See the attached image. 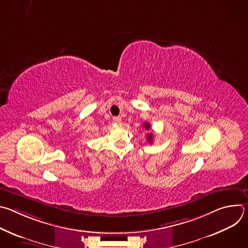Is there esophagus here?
I'll use <instances>...</instances> for the list:
<instances>
[{
  "mask_svg": "<svg viewBox=\"0 0 248 248\" xmlns=\"http://www.w3.org/2000/svg\"><path fill=\"white\" fill-rule=\"evenodd\" d=\"M113 122H114L115 124H121L122 119H121L120 117H115V118H113Z\"/></svg>",
  "mask_w": 248,
  "mask_h": 248,
  "instance_id": "1",
  "label": "esophagus"
}]
</instances>
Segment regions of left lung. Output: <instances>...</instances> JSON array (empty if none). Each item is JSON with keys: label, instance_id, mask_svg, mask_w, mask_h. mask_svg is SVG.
<instances>
[{"label": "left lung", "instance_id": "1", "mask_svg": "<svg viewBox=\"0 0 248 248\" xmlns=\"http://www.w3.org/2000/svg\"><path fill=\"white\" fill-rule=\"evenodd\" d=\"M143 127H145V129L148 130V129H150L151 125H150V124L145 123V124H143ZM147 139H148V141H149L150 143L152 142V140H153V134H152V132H151V133H147Z\"/></svg>", "mask_w": 248, "mask_h": 248}]
</instances>
